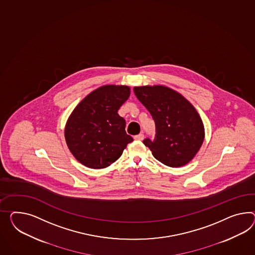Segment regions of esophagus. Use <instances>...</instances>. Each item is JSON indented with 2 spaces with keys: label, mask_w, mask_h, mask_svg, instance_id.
Wrapping results in <instances>:
<instances>
[{
  "label": "esophagus",
  "mask_w": 255,
  "mask_h": 255,
  "mask_svg": "<svg viewBox=\"0 0 255 255\" xmlns=\"http://www.w3.org/2000/svg\"><path fill=\"white\" fill-rule=\"evenodd\" d=\"M134 138L136 139V140H142L144 138V135L142 133H140V134H138V135H136Z\"/></svg>",
  "instance_id": "esophagus-1"
}]
</instances>
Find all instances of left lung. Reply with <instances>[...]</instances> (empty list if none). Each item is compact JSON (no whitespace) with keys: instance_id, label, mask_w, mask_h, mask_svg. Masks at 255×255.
Here are the masks:
<instances>
[{"instance_id":"8db88e82","label":"left lung","mask_w":255,"mask_h":255,"mask_svg":"<svg viewBox=\"0 0 255 255\" xmlns=\"http://www.w3.org/2000/svg\"><path fill=\"white\" fill-rule=\"evenodd\" d=\"M134 93L155 122L154 139L143 140L154 158L170 167L191 161L204 139L203 121L193 105L164 86L135 87Z\"/></svg>"}]
</instances>
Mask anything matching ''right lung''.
<instances>
[{
  "label": "right lung",
  "mask_w": 255,
  "mask_h": 255,
  "mask_svg": "<svg viewBox=\"0 0 255 255\" xmlns=\"http://www.w3.org/2000/svg\"><path fill=\"white\" fill-rule=\"evenodd\" d=\"M130 95L128 86L100 87L83 99L66 122L68 149L79 163L93 169L109 166L122 155L133 138L118 114Z\"/></svg>",
  "instance_id": "add662e5"
}]
</instances>
